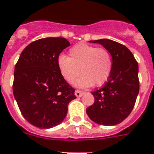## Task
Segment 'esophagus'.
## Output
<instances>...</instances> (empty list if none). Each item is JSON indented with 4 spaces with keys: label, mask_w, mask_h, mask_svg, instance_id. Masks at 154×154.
Instances as JSON below:
<instances>
[{
    "label": "esophagus",
    "mask_w": 154,
    "mask_h": 154,
    "mask_svg": "<svg viewBox=\"0 0 154 154\" xmlns=\"http://www.w3.org/2000/svg\"><path fill=\"white\" fill-rule=\"evenodd\" d=\"M84 92L80 91V90H75V96L77 97H82V96L84 95Z\"/></svg>",
    "instance_id": "34e87169"
}]
</instances>
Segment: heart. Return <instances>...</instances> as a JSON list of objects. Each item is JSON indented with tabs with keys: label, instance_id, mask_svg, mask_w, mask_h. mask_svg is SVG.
Listing matches in <instances>:
<instances>
[{
	"label": "heart",
	"instance_id": "heart-1",
	"mask_svg": "<svg viewBox=\"0 0 154 154\" xmlns=\"http://www.w3.org/2000/svg\"><path fill=\"white\" fill-rule=\"evenodd\" d=\"M69 56L60 55L57 65L63 78L72 83L76 79V86L87 88L100 86L107 81L112 70V57L105 48H97L84 43H79L70 49Z\"/></svg>",
	"mask_w": 154,
	"mask_h": 154
}]
</instances>
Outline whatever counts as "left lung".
I'll use <instances>...</instances> for the list:
<instances>
[{
	"label": "left lung",
	"mask_w": 154,
	"mask_h": 154,
	"mask_svg": "<svg viewBox=\"0 0 154 154\" xmlns=\"http://www.w3.org/2000/svg\"><path fill=\"white\" fill-rule=\"evenodd\" d=\"M90 42L100 44L110 53L113 66L107 82L92 92L95 101L87 108V114L100 125H116L128 118L136 103L140 90L138 63L122 44L108 39Z\"/></svg>",
	"instance_id": "obj_1"
}]
</instances>
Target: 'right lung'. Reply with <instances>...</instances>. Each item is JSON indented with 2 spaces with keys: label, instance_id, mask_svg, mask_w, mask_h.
I'll return each mask as SVG.
<instances>
[{
  "label": "right lung",
  "instance_id": "add662e5",
  "mask_svg": "<svg viewBox=\"0 0 154 154\" xmlns=\"http://www.w3.org/2000/svg\"><path fill=\"white\" fill-rule=\"evenodd\" d=\"M70 46L66 39L48 37L29 44L22 52L14 73L13 93L25 119L36 128L58 125L76 97L75 88L60 72L57 59Z\"/></svg>",
  "mask_w": 154,
  "mask_h": 154
}]
</instances>
